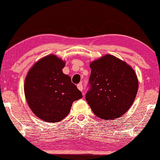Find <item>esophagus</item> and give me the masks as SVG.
Masks as SVG:
<instances>
[{
    "instance_id": "obj_1",
    "label": "esophagus",
    "mask_w": 160,
    "mask_h": 160,
    "mask_svg": "<svg viewBox=\"0 0 160 160\" xmlns=\"http://www.w3.org/2000/svg\"><path fill=\"white\" fill-rule=\"evenodd\" d=\"M77 87H78V89H79L80 91H81V92H82V89H83V87H82V83H79L77 85Z\"/></svg>"
}]
</instances>
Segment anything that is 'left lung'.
Returning <instances> with one entry per match:
<instances>
[{
    "instance_id": "1",
    "label": "left lung",
    "mask_w": 160,
    "mask_h": 160,
    "mask_svg": "<svg viewBox=\"0 0 160 160\" xmlns=\"http://www.w3.org/2000/svg\"><path fill=\"white\" fill-rule=\"evenodd\" d=\"M90 89L86 101L102 119L121 117L130 109L138 91V78L131 66L107 54L90 63Z\"/></svg>"
}]
</instances>
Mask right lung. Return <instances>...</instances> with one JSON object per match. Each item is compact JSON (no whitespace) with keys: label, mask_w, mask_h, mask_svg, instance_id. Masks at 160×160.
<instances>
[{"label":"right lung","mask_w":160,"mask_h":160,"mask_svg":"<svg viewBox=\"0 0 160 160\" xmlns=\"http://www.w3.org/2000/svg\"><path fill=\"white\" fill-rule=\"evenodd\" d=\"M65 61L55 55L41 58L28 71L24 93L28 106L40 119L51 123L61 121L71 110L73 102L82 93L62 72Z\"/></svg>","instance_id":"obj_1"}]
</instances>
